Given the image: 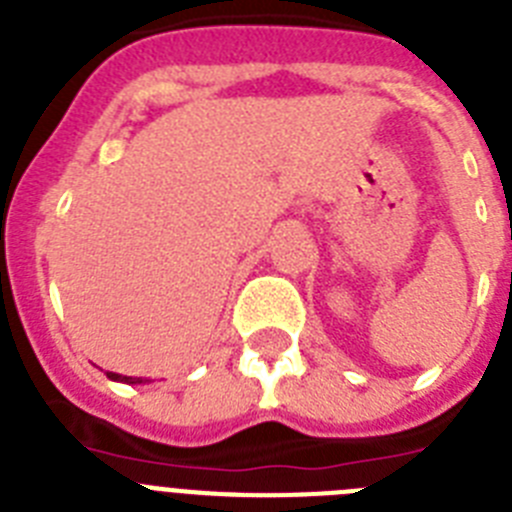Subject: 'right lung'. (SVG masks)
Instances as JSON below:
<instances>
[{
	"instance_id": "obj_1",
	"label": "right lung",
	"mask_w": 512,
	"mask_h": 512,
	"mask_svg": "<svg viewBox=\"0 0 512 512\" xmlns=\"http://www.w3.org/2000/svg\"><path fill=\"white\" fill-rule=\"evenodd\" d=\"M107 379H112V382H122V384H143V382H148V379H143V377H122V374H115V372H107Z\"/></svg>"
}]
</instances>
